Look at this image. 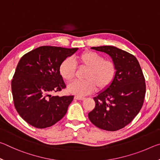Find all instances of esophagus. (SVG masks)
<instances>
[{
	"instance_id": "34e87169",
	"label": "esophagus",
	"mask_w": 160,
	"mask_h": 160,
	"mask_svg": "<svg viewBox=\"0 0 160 160\" xmlns=\"http://www.w3.org/2000/svg\"><path fill=\"white\" fill-rule=\"evenodd\" d=\"M74 98L75 99H78V100H84V99H85V97H80V96H75Z\"/></svg>"
}]
</instances>
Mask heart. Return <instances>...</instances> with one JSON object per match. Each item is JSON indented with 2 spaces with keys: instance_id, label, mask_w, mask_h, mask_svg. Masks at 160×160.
Listing matches in <instances>:
<instances>
[{
  "instance_id": "obj_1",
  "label": "heart",
  "mask_w": 160,
  "mask_h": 160,
  "mask_svg": "<svg viewBox=\"0 0 160 160\" xmlns=\"http://www.w3.org/2000/svg\"><path fill=\"white\" fill-rule=\"evenodd\" d=\"M74 60L79 67L88 68V70L84 75L85 80L75 81L68 86V91L72 94L84 96L92 92L96 88L104 90L112 84L116 76L115 63L94 51H84L75 56ZM74 62L72 58H67L59 67V73L68 82H72L75 77L76 65Z\"/></svg>"
}]
</instances>
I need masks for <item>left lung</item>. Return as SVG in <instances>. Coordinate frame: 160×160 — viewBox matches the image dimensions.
<instances>
[{"label":"left lung","mask_w":160,"mask_h":160,"mask_svg":"<svg viewBox=\"0 0 160 160\" xmlns=\"http://www.w3.org/2000/svg\"><path fill=\"white\" fill-rule=\"evenodd\" d=\"M92 48L109 54L116 65V73L107 90L94 97L95 107L88 117L97 128L118 131L131 123L141 109L146 90L144 75L131 53L113 46Z\"/></svg>","instance_id":"obj_1"}]
</instances>
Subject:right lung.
Segmentation results:
<instances>
[{"instance_id":"right-lung-1","label":"right lung","mask_w":160,"mask_h":160,"mask_svg":"<svg viewBox=\"0 0 160 160\" xmlns=\"http://www.w3.org/2000/svg\"><path fill=\"white\" fill-rule=\"evenodd\" d=\"M78 49L43 46L21 58L11 88L15 109L27 123L35 128H45L66 114L74 97L51 96V93L66 88L59 67Z\"/></svg>"}]
</instances>
